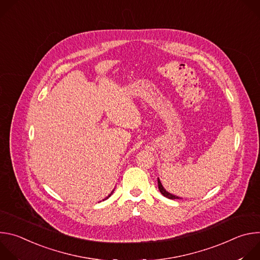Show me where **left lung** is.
I'll list each match as a JSON object with an SVG mask.
<instances>
[{
  "instance_id": "obj_1",
  "label": "left lung",
  "mask_w": 260,
  "mask_h": 260,
  "mask_svg": "<svg viewBox=\"0 0 260 260\" xmlns=\"http://www.w3.org/2000/svg\"><path fill=\"white\" fill-rule=\"evenodd\" d=\"M157 182H158V189H159V191L161 192V194H162L164 197H166V198H168V199H171V200L180 199V198H178V197H176V196H173V194H171L170 192L166 191V189L162 187V185H161V183H160L159 179H157Z\"/></svg>"
}]
</instances>
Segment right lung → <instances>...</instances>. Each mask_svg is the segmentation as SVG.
I'll list each match as a JSON object with an SVG mask.
<instances>
[{
	"instance_id": "1",
	"label": "right lung",
	"mask_w": 260,
	"mask_h": 260,
	"mask_svg": "<svg viewBox=\"0 0 260 260\" xmlns=\"http://www.w3.org/2000/svg\"><path fill=\"white\" fill-rule=\"evenodd\" d=\"M110 196H111V194H110ZM110 196H109V197H110ZM109 197H108V198H109ZM108 198H107V199H108Z\"/></svg>"
}]
</instances>
